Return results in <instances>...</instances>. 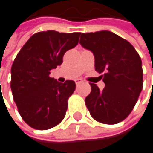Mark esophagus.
Wrapping results in <instances>:
<instances>
[{
	"mask_svg": "<svg viewBox=\"0 0 153 153\" xmlns=\"http://www.w3.org/2000/svg\"><path fill=\"white\" fill-rule=\"evenodd\" d=\"M82 81L81 79H78V80H76V81H75V83H76V85H77V86H78L80 83H82Z\"/></svg>",
	"mask_w": 153,
	"mask_h": 153,
	"instance_id": "obj_1",
	"label": "esophagus"
}]
</instances>
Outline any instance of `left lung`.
I'll use <instances>...</instances> for the list:
<instances>
[{"instance_id":"8db88e82","label":"left lung","mask_w":153,"mask_h":153,"mask_svg":"<svg viewBox=\"0 0 153 153\" xmlns=\"http://www.w3.org/2000/svg\"><path fill=\"white\" fill-rule=\"evenodd\" d=\"M80 44L95 57V70L104 72L105 88L91 83L85 104L100 123L115 125L126 119L134 108L143 90L142 60L134 47L113 32L103 30L81 33Z\"/></svg>"}]
</instances>
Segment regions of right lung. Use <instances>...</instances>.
I'll return each mask as SVG.
<instances>
[{"instance_id": "right-lung-1", "label": "right lung", "mask_w": 153, "mask_h": 153, "mask_svg": "<svg viewBox=\"0 0 153 153\" xmlns=\"http://www.w3.org/2000/svg\"><path fill=\"white\" fill-rule=\"evenodd\" d=\"M80 33L54 30L34 34L11 66L10 89L22 119L32 128L47 130L62 122L75 82H58L49 74L62 62L63 54L78 45Z\"/></svg>"}]
</instances>
